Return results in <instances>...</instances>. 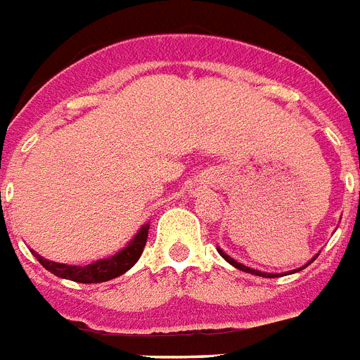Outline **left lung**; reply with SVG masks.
I'll use <instances>...</instances> for the list:
<instances>
[{
	"label": "left lung",
	"mask_w": 360,
	"mask_h": 360,
	"mask_svg": "<svg viewBox=\"0 0 360 360\" xmlns=\"http://www.w3.org/2000/svg\"><path fill=\"white\" fill-rule=\"evenodd\" d=\"M217 252H219L221 257L225 258L226 262H229L230 266H234L236 269H240V271L251 273V275H258V277H264V278H273V277H278V273H264V271H258V269H252V267H249V266H243V264H240V262H238V260H234V258H232V257H229V255H226V252L223 251V249H221V247H217ZM316 257H318V255H316ZM316 257H314V258H310V260H309V264H310V262H314V260H316ZM309 264H304V266H309ZM304 266H303V267H299V269H294V271H288V273L301 271V269H304Z\"/></svg>",
	"instance_id": "1"
}]
</instances>
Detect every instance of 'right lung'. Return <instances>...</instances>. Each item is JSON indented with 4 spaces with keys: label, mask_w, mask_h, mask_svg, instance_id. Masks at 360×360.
Listing matches in <instances>:
<instances>
[{
    "label": "right lung",
    "mask_w": 360,
    "mask_h": 360,
    "mask_svg": "<svg viewBox=\"0 0 360 360\" xmlns=\"http://www.w3.org/2000/svg\"><path fill=\"white\" fill-rule=\"evenodd\" d=\"M148 229H150V225L146 223V225H143L137 230V234L128 241V245L122 247L119 252H115L113 257L100 258V260L93 262V264H87V266H68V264L46 260V258H42L37 252H33V255L48 271H51L57 277L68 278V281L83 284L105 283V281L120 277L122 273H126L128 269H131L135 266V262L139 260L141 252L145 249L146 238H148Z\"/></svg>",
    "instance_id": "add662e5"
}]
</instances>
